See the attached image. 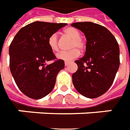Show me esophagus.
Here are the masks:
<instances>
[{
	"label": "esophagus",
	"instance_id": "1",
	"mask_svg": "<svg viewBox=\"0 0 130 130\" xmlns=\"http://www.w3.org/2000/svg\"><path fill=\"white\" fill-rule=\"evenodd\" d=\"M64 63H65V66H66V67H67V66L69 64V62H67V61H66V62H65Z\"/></svg>",
	"mask_w": 130,
	"mask_h": 130
}]
</instances>
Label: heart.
<instances>
[{"mask_svg":"<svg viewBox=\"0 0 130 130\" xmlns=\"http://www.w3.org/2000/svg\"><path fill=\"white\" fill-rule=\"evenodd\" d=\"M63 34L65 36L71 39V41L69 43V48L71 49L70 51L61 52L57 54L56 57L57 59L60 60H63L66 61H71L74 59H76L79 56V51H83L85 48L86 43L82 38L80 36L81 34L79 30L76 29L73 27H68L63 30ZM48 46L51 51L56 53L59 51V41H58V37L56 34H51L48 38Z\"/></svg>","mask_w":130,"mask_h":130,"instance_id":"obj_1","label":"heart"}]
</instances>
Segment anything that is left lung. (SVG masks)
I'll list each match as a JSON object with an SVG mask.
<instances>
[{"mask_svg":"<svg viewBox=\"0 0 130 130\" xmlns=\"http://www.w3.org/2000/svg\"><path fill=\"white\" fill-rule=\"evenodd\" d=\"M71 26L82 30L87 38L85 54L75 61L78 69L72 74L73 84L84 96L99 97L112 86L118 71V43L112 33L100 24L78 22Z\"/></svg>","mask_w":130,"mask_h":130,"instance_id":"1","label":"left lung"}]
</instances>
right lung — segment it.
<instances>
[{"label":"right lung","instance_id":"1","mask_svg":"<svg viewBox=\"0 0 130 130\" xmlns=\"http://www.w3.org/2000/svg\"><path fill=\"white\" fill-rule=\"evenodd\" d=\"M67 23L36 21L23 27L9 47L10 69L23 93L34 100L48 94L54 87L56 76L64 68L48 46V38ZM49 60H54L46 64Z\"/></svg>","mask_w":130,"mask_h":130}]
</instances>
